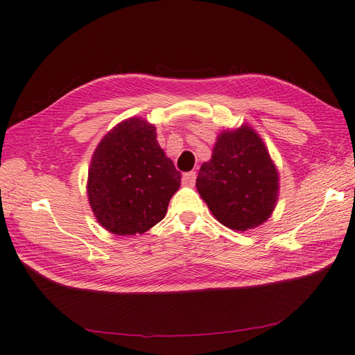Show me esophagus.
Returning a JSON list of instances; mask_svg holds the SVG:
<instances>
[{"mask_svg":"<svg viewBox=\"0 0 355 355\" xmlns=\"http://www.w3.org/2000/svg\"><path fill=\"white\" fill-rule=\"evenodd\" d=\"M196 179H197L196 171H188V173H185L184 176H182V182H184V184L188 185V187L194 185L196 184Z\"/></svg>","mask_w":355,"mask_h":355,"instance_id":"1","label":"esophagus"}]
</instances>
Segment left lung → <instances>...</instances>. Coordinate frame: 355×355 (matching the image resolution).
I'll list each match as a JSON object with an SVG mask.
<instances>
[{"instance_id": "8db88e82", "label": "left lung", "mask_w": 355, "mask_h": 355, "mask_svg": "<svg viewBox=\"0 0 355 355\" xmlns=\"http://www.w3.org/2000/svg\"><path fill=\"white\" fill-rule=\"evenodd\" d=\"M196 185L214 218L231 230L245 231L271 216L278 173L262 139L243 125L219 135Z\"/></svg>"}]
</instances>
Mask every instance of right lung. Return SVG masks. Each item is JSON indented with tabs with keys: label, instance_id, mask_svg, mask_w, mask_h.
Returning a JSON list of instances; mask_svg holds the SVG:
<instances>
[{
	"label": "right lung",
	"instance_id": "right-lung-1",
	"mask_svg": "<svg viewBox=\"0 0 355 355\" xmlns=\"http://www.w3.org/2000/svg\"><path fill=\"white\" fill-rule=\"evenodd\" d=\"M180 173L157 142L155 127L128 118L93 154L87 194L96 219L116 235L144 234L166 216Z\"/></svg>",
	"mask_w": 355,
	"mask_h": 355
}]
</instances>
